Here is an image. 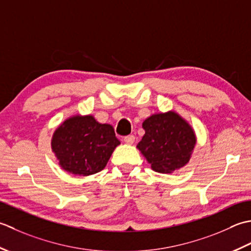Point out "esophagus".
Returning <instances> with one entry per match:
<instances>
[{"label": "esophagus", "instance_id": "obj_1", "mask_svg": "<svg viewBox=\"0 0 251 251\" xmlns=\"http://www.w3.org/2000/svg\"><path fill=\"white\" fill-rule=\"evenodd\" d=\"M124 141H125V143H126V144L132 145L135 141V137H134V135H126V136H125Z\"/></svg>", "mask_w": 251, "mask_h": 251}]
</instances>
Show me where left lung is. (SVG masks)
<instances>
[{
	"label": "left lung",
	"instance_id": "left-lung-1",
	"mask_svg": "<svg viewBox=\"0 0 251 251\" xmlns=\"http://www.w3.org/2000/svg\"><path fill=\"white\" fill-rule=\"evenodd\" d=\"M142 126L145 134L136 147L155 172L170 175L190 162L197 137L193 126L176 111L152 114Z\"/></svg>",
	"mask_w": 251,
	"mask_h": 251
}]
</instances>
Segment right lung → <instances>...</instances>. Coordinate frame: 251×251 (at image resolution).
I'll use <instances>...</instances> for the list:
<instances>
[{
	"instance_id": "add662e5",
	"label": "right lung",
	"mask_w": 251,
	"mask_h": 251,
	"mask_svg": "<svg viewBox=\"0 0 251 251\" xmlns=\"http://www.w3.org/2000/svg\"><path fill=\"white\" fill-rule=\"evenodd\" d=\"M120 145L115 130L92 115H73L53 133L50 147L59 167L75 176H89L103 170Z\"/></svg>"
}]
</instances>
